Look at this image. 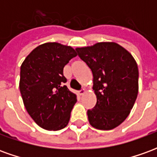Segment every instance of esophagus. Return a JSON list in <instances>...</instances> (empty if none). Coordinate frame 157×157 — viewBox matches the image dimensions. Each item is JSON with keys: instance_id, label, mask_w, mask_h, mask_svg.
Segmentation results:
<instances>
[{"instance_id": "1", "label": "esophagus", "mask_w": 157, "mask_h": 157, "mask_svg": "<svg viewBox=\"0 0 157 157\" xmlns=\"http://www.w3.org/2000/svg\"><path fill=\"white\" fill-rule=\"evenodd\" d=\"M86 89L85 88H82V90H81V91H79L78 94L80 96H83L86 93Z\"/></svg>"}]
</instances>
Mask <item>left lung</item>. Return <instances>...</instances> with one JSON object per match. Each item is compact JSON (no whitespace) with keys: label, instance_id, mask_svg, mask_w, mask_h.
<instances>
[{"label":"left lung","instance_id":"left-lung-1","mask_svg":"<svg viewBox=\"0 0 157 157\" xmlns=\"http://www.w3.org/2000/svg\"><path fill=\"white\" fill-rule=\"evenodd\" d=\"M75 49L93 75L97 103L87 111L90 124L101 130L118 127L130 113L138 95L139 70L135 58L114 42Z\"/></svg>","mask_w":157,"mask_h":157}]
</instances>
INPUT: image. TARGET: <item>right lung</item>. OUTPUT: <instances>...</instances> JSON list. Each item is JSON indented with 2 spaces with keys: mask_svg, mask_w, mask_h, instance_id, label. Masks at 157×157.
<instances>
[{
  "mask_svg": "<svg viewBox=\"0 0 157 157\" xmlns=\"http://www.w3.org/2000/svg\"><path fill=\"white\" fill-rule=\"evenodd\" d=\"M76 55L71 46L48 42L33 49L21 65L19 88L23 104L44 129L55 131L68 124L76 95L64 86L63 69Z\"/></svg>",
  "mask_w": 157,
  "mask_h": 157,
  "instance_id": "1",
  "label": "right lung"
}]
</instances>
